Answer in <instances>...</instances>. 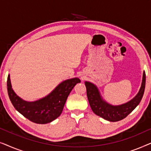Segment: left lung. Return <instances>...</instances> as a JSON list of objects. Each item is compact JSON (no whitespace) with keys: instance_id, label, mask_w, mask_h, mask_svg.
Masks as SVG:
<instances>
[{"instance_id":"8db88e82","label":"left lung","mask_w":151,"mask_h":151,"mask_svg":"<svg viewBox=\"0 0 151 151\" xmlns=\"http://www.w3.org/2000/svg\"><path fill=\"white\" fill-rule=\"evenodd\" d=\"M86 95L93 112L109 122H117L124 119L141 102L146 85V73L143 72L141 86L137 95L129 102L119 105L109 104L104 100L96 84L85 81Z\"/></svg>"}]
</instances>
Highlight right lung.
Listing matches in <instances>:
<instances>
[{
	"label": "right lung",
	"mask_w": 151,
	"mask_h": 151,
	"mask_svg": "<svg viewBox=\"0 0 151 151\" xmlns=\"http://www.w3.org/2000/svg\"><path fill=\"white\" fill-rule=\"evenodd\" d=\"M80 82L78 78L64 80L46 96L38 100L28 102L14 92L9 74L7 82V92L16 111L33 122L44 124L51 122L60 115L69 93L76 84Z\"/></svg>",
	"instance_id": "obj_1"
}]
</instances>
